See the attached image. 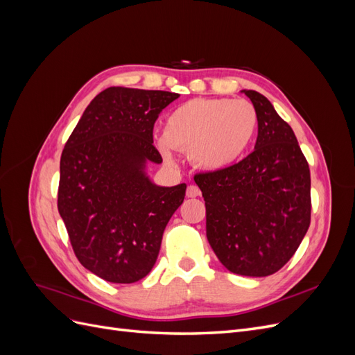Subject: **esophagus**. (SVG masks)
<instances>
[{"mask_svg": "<svg viewBox=\"0 0 355 355\" xmlns=\"http://www.w3.org/2000/svg\"><path fill=\"white\" fill-rule=\"evenodd\" d=\"M200 194H201V191H200L198 187H196V185H189L188 187V189H187V197L188 198H196Z\"/></svg>", "mask_w": 355, "mask_h": 355, "instance_id": "esophagus-1", "label": "esophagus"}]
</instances>
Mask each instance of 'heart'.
Returning <instances> with one entry per match:
<instances>
[{"mask_svg": "<svg viewBox=\"0 0 355 355\" xmlns=\"http://www.w3.org/2000/svg\"><path fill=\"white\" fill-rule=\"evenodd\" d=\"M256 130L257 114L247 101L194 99L168 114L158 146L166 158L178 149L197 167L219 171L245 154Z\"/></svg>", "mask_w": 355, "mask_h": 355, "instance_id": "heart-1", "label": "heart"}]
</instances>
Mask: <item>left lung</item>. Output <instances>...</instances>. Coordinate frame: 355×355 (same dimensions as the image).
Masks as SVG:
<instances>
[{"label": "left lung", "mask_w": 355, "mask_h": 355, "mask_svg": "<svg viewBox=\"0 0 355 355\" xmlns=\"http://www.w3.org/2000/svg\"><path fill=\"white\" fill-rule=\"evenodd\" d=\"M257 114L254 151L225 170L194 178L206 201V234L228 271L277 272L295 254L311 222V176L297 139L272 103L243 90Z\"/></svg>", "instance_id": "left-lung-1"}]
</instances>
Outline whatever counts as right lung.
Segmentation results:
<instances>
[{"instance_id":"obj_1","label":"right lung","mask_w":355,"mask_h":355,"mask_svg":"<svg viewBox=\"0 0 355 355\" xmlns=\"http://www.w3.org/2000/svg\"><path fill=\"white\" fill-rule=\"evenodd\" d=\"M178 93L110 87L90 102L60 157L58 209L80 263L110 283L142 280L187 185L158 187L153 130Z\"/></svg>"}]
</instances>
